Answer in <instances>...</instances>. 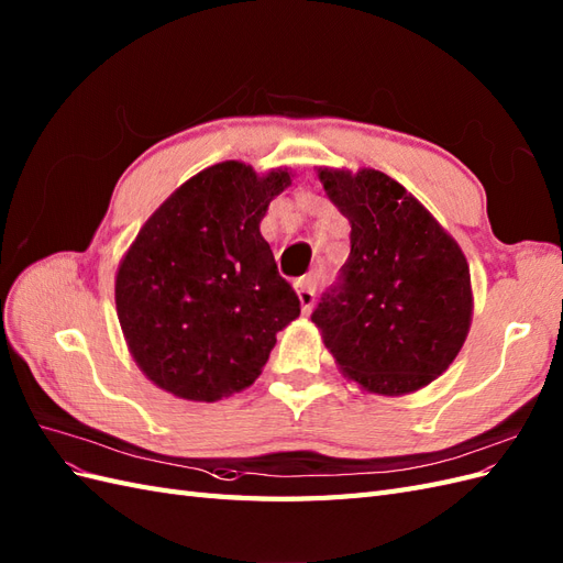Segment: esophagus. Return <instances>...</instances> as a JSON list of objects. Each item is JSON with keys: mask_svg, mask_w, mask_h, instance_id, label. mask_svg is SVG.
Returning a JSON list of instances; mask_svg holds the SVG:
<instances>
[{"mask_svg": "<svg viewBox=\"0 0 563 563\" xmlns=\"http://www.w3.org/2000/svg\"><path fill=\"white\" fill-rule=\"evenodd\" d=\"M296 294L300 298L302 312H310L314 306V296H317V282L314 277H302L296 282Z\"/></svg>", "mask_w": 563, "mask_h": 563, "instance_id": "34e87169", "label": "esophagus"}]
</instances>
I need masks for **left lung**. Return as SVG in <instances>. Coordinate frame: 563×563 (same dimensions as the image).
<instances>
[{"label":"left lung","instance_id":"obj_1","mask_svg":"<svg viewBox=\"0 0 563 563\" xmlns=\"http://www.w3.org/2000/svg\"><path fill=\"white\" fill-rule=\"evenodd\" d=\"M351 222V255L312 310L341 369L367 390L431 384L457 357L471 324L462 249L402 185L378 170H319Z\"/></svg>","mask_w":563,"mask_h":563}]
</instances>
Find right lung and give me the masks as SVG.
Masks as SVG:
<instances>
[{
    "mask_svg": "<svg viewBox=\"0 0 563 563\" xmlns=\"http://www.w3.org/2000/svg\"><path fill=\"white\" fill-rule=\"evenodd\" d=\"M291 177L227 161L185 181L136 234L115 306L140 369L177 398L220 400L251 386L300 300L261 234Z\"/></svg>",
    "mask_w": 563,
    "mask_h": 563,
    "instance_id": "1",
    "label": "right lung"
}]
</instances>
